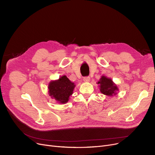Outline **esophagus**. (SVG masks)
<instances>
[{"label":"esophagus","instance_id":"34e87169","mask_svg":"<svg viewBox=\"0 0 155 155\" xmlns=\"http://www.w3.org/2000/svg\"><path fill=\"white\" fill-rule=\"evenodd\" d=\"M90 77H84V81L85 82H88L89 81H90Z\"/></svg>","mask_w":155,"mask_h":155}]
</instances>
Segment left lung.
<instances>
[{
    "instance_id": "8db88e82",
    "label": "left lung",
    "mask_w": 155,
    "mask_h": 155,
    "mask_svg": "<svg viewBox=\"0 0 155 155\" xmlns=\"http://www.w3.org/2000/svg\"><path fill=\"white\" fill-rule=\"evenodd\" d=\"M100 84V91L101 93L109 96H112L116 94V91H118L117 86L113 83L110 78H108L102 76L98 82Z\"/></svg>"
}]
</instances>
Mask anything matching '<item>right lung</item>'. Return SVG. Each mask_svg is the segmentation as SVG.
<instances>
[{"instance_id": "add662e5", "label": "right lung", "mask_w": 155, "mask_h": 155, "mask_svg": "<svg viewBox=\"0 0 155 155\" xmlns=\"http://www.w3.org/2000/svg\"><path fill=\"white\" fill-rule=\"evenodd\" d=\"M74 83L65 75L60 77L58 80L53 81L49 84V94L56 101L61 104L67 103L69 97L73 94L75 88Z\"/></svg>"}]
</instances>
